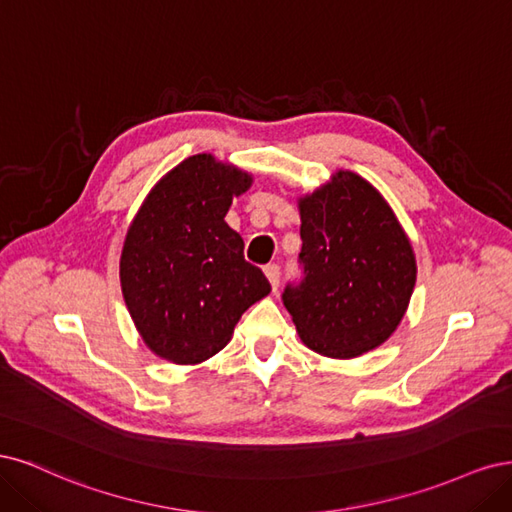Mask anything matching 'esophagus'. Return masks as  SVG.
<instances>
[{
    "mask_svg": "<svg viewBox=\"0 0 512 512\" xmlns=\"http://www.w3.org/2000/svg\"><path fill=\"white\" fill-rule=\"evenodd\" d=\"M263 272H266V276H268V280H270L272 289H276V287H278V283H280V268L276 266V263H270V266L263 268Z\"/></svg>",
    "mask_w": 512,
    "mask_h": 512,
    "instance_id": "34e87169",
    "label": "esophagus"
}]
</instances>
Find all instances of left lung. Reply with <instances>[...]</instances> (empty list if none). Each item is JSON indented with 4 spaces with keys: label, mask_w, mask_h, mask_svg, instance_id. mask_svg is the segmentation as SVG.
I'll return each mask as SVG.
<instances>
[{
    "label": "left lung",
    "mask_w": 512,
    "mask_h": 512,
    "mask_svg": "<svg viewBox=\"0 0 512 512\" xmlns=\"http://www.w3.org/2000/svg\"><path fill=\"white\" fill-rule=\"evenodd\" d=\"M300 283L283 304L308 349L351 359L383 344L400 325L417 280L400 221L368 180L336 172L300 200Z\"/></svg>",
    "instance_id": "8db88e82"
}]
</instances>
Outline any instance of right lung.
<instances>
[{"instance_id":"add662e5","label":"right lung","mask_w":512,"mask_h":512,"mask_svg":"<svg viewBox=\"0 0 512 512\" xmlns=\"http://www.w3.org/2000/svg\"><path fill=\"white\" fill-rule=\"evenodd\" d=\"M253 178L212 155H193L163 176L131 221L121 289L144 344L174 364H200L232 340L242 312L270 293L225 223Z\"/></svg>"}]
</instances>
